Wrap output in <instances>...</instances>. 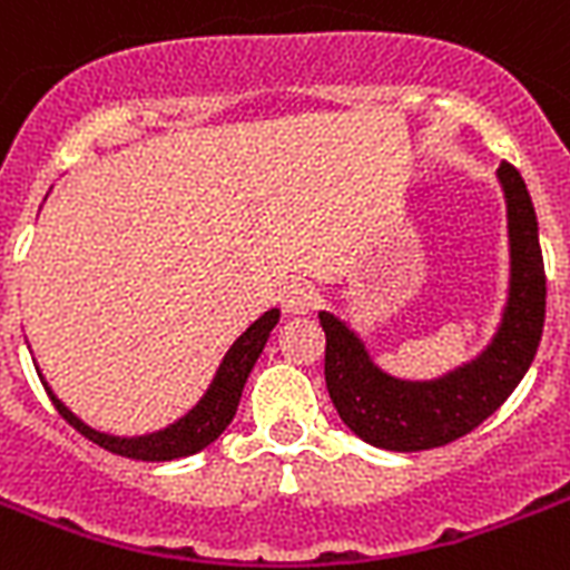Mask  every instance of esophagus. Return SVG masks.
<instances>
[{
  "label": "esophagus",
  "mask_w": 570,
  "mask_h": 570,
  "mask_svg": "<svg viewBox=\"0 0 570 570\" xmlns=\"http://www.w3.org/2000/svg\"><path fill=\"white\" fill-rule=\"evenodd\" d=\"M279 303L285 314H308L317 306V291L308 282H285L279 291Z\"/></svg>",
  "instance_id": "1"
}]
</instances>
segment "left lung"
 Instances as JSON below:
<instances>
[{"label": "left lung", "instance_id": "8db88e82", "mask_svg": "<svg viewBox=\"0 0 570 570\" xmlns=\"http://www.w3.org/2000/svg\"><path fill=\"white\" fill-rule=\"evenodd\" d=\"M509 208L512 282L509 303L491 347L444 380L403 382L382 373L367 350L335 314L321 312L326 335V389L341 421L382 450L444 448L498 412L535 358L544 330V258L530 190L509 161L498 170Z\"/></svg>", "mask_w": 570, "mask_h": 570}]
</instances>
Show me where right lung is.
I'll return each mask as SVG.
<instances>
[{"label": "right lung", "instance_id": "add662e5", "mask_svg": "<svg viewBox=\"0 0 570 570\" xmlns=\"http://www.w3.org/2000/svg\"><path fill=\"white\" fill-rule=\"evenodd\" d=\"M276 321H279V308H271L267 314H262V317L232 344L226 358H223L220 371L214 376L212 389L206 391V397L199 400L197 406L190 409L181 421H176L173 426H167V430L161 432H153V435L117 439V435H105V432L90 430L88 423H81L70 409L63 406L61 400L55 397L47 382H43V389H47V394L52 397V406L58 409V414L70 423L72 430H79L85 439H90L94 444H99V448L111 450L117 456L140 459V462H170V459L194 456V453H199L203 448H208V444H212V441L232 423V417L238 412V400L240 391H244V382H247L256 358L262 356L264 344H267V335H271V330L276 326Z\"/></svg>", "mask_w": 570, "mask_h": 570}]
</instances>
